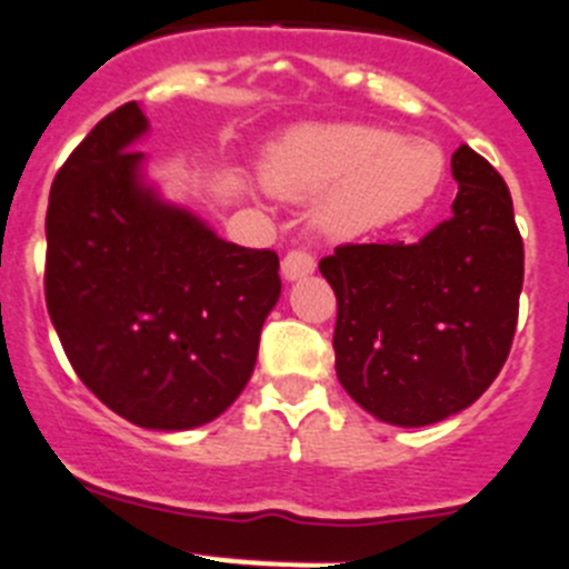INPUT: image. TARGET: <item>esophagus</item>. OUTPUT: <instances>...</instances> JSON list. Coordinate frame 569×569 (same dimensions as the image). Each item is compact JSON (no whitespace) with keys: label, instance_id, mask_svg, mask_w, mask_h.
Wrapping results in <instances>:
<instances>
[{"label":"esophagus","instance_id":"obj_1","mask_svg":"<svg viewBox=\"0 0 569 569\" xmlns=\"http://www.w3.org/2000/svg\"><path fill=\"white\" fill-rule=\"evenodd\" d=\"M315 258H311L306 249H291L283 258V263H280V272H283L286 280H300L309 278V274L315 272Z\"/></svg>","mask_w":569,"mask_h":569}]
</instances>
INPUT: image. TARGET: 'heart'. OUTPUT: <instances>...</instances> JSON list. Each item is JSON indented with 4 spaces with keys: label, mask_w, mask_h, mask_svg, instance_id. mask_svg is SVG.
<instances>
[{
    "label": "heart",
    "mask_w": 569,
    "mask_h": 569,
    "mask_svg": "<svg viewBox=\"0 0 569 569\" xmlns=\"http://www.w3.org/2000/svg\"><path fill=\"white\" fill-rule=\"evenodd\" d=\"M263 183L289 201L322 191L317 232L355 240L402 221L437 196L445 152L433 141L366 124H303L274 141Z\"/></svg>",
    "instance_id": "1"
}]
</instances>
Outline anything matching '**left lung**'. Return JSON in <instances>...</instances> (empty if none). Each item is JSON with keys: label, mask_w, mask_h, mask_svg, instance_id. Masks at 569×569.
<instances>
[{"label": "left lung", "mask_w": 569, "mask_h": 569, "mask_svg": "<svg viewBox=\"0 0 569 569\" xmlns=\"http://www.w3.org/2000/svg\"><path fill=\"white\" fill-rule=\"evenodd\" d=\"M453 214L417 243H348L320 260L337 295V380L382 422L422 428L473 406L510 355L525 243L499 172L450 158Z\"/></svg>", "instance_id": "left-lung-1"}]
</instances>
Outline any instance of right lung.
Returning a JSON list of instances; mask_svg holds the SVG:
<instances>
[{"label":"right lung","mask_w":569,"mask_h":569,"mask_svg":"<svg viewBox=\"0 0 569 569\" xmlns=\"http://www.w3.org/2000/svg\"><path fill=\"white\" fill-rule=\"evenodd\" d=\"M147 130L141 107L121 104L56 172L44 297L70 366L110 411L189 431L247 388L280 260L163 201L132 150Z\"/></svg>","instance_id":"obj_1"}]
</instances>
